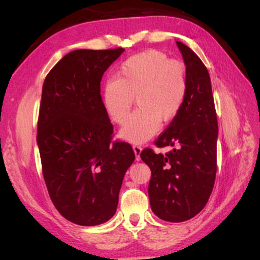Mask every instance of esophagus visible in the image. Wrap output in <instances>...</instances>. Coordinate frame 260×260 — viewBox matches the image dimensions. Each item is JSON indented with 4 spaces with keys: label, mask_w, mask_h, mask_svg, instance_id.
Listing matches in <instances>:
<instances>
[{
    "label": "esophagus",
    "mask_w": 260,
    "mask_h": 260,
    "mask_svg": "<svg viewBox=\"0 0 260 260\" xmlns=\"http://www.w3.org/2000/svg\"><path fill=\"white\" fill-rule=\"evenodd\" d=\"M133 150H134V153H135V159L140 160V153H141V150H142V148H141L140 146H136V144H134Z\"/></svg>",
    "instance_id": "esophagus-1"
}]
</instances>
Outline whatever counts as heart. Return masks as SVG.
<instances>
[{"label": "heart", "mask_w": 260, "mask_h": 260, "mask_svg": "<svg viewBox=\"0 0 260 260\" xmlns=\"http://www.w3.org/2000/svg\"><path fill=\"white\" fill-rule=\"evenodd\" d=\"M188 90L186 68L159 50L131 56L118 68L103 88V105L113 122L125 124L133 107L139 109L120 132L122 139L146 142L162 122H170L181 111Z\"/></svg>", "instance_id": "1"}]
</instances>
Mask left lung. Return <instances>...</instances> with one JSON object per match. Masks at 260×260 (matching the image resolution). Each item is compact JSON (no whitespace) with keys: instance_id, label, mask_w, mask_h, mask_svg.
<instances>
[{"instance_id":"8db88e82","label":"left lung","mask_w":260,"mask_h":260,"mask_svg":"<svg viewBox=\"0 0 260 260\" xmlns=\"http://www.w3.org/2000/svg\"><path fill=\"white\" fill-rule=\"evenodd\" d=\"M188 81L181 111L158 136V148L173 147L165 155L151 149L141 152L150 167L148 193L152 212L170 222H182L203 210L217 172L218 121L210 74L190 48L177 41Z\"/></svg>"}]
</instances>
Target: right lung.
I'll use <instances>...</instances> for the list:
<instances>
[{
    "mask_svg": "<svg viewBox=\"0 0 260 260\" xmlns=\"http://www.w3.org/2000/svg\"><path fill=\"white\" fill-rule=\"evenodd\" d=\"M124 50L71 51L43 82L37 135L43 178L55 208L80 226L113 217L135 159L131 144L112 142L113 126L101 96L103 73Z\"/></svg>",
    "mask_w": 260,
    "mask_h": 260,
    "instance_id": "right-lung-1",
    "label": "right lung"
}]
</instances>
